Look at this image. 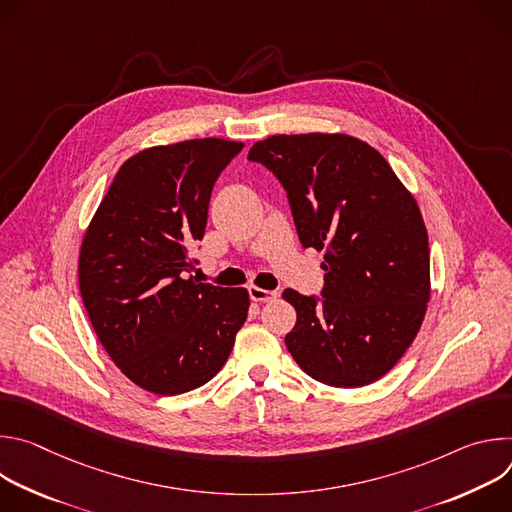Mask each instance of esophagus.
<instances>
[{
	"mask_svg": "<svg viewBox=\"0 0 512 512\" xmlns=\"http://www.w3.org/2000/svg\"><path fill=\"white\" fill-rule=\"evenodd\" d=\"M249 298H251L253 302H273V300L277 298V291L261 289V287L251 285V287H249Z\"/></svg>",
	"mask_w": 512,
	"mask_h": 512,
	"instance_id": "34e87169",
	"label": "esophagus"
}]
</instances>
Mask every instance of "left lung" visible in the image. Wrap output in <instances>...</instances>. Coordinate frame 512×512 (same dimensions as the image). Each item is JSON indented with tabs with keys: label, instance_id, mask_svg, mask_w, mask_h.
Wrapping results in <instances>:
<instances>
[{
	"label": "left lung",
	"instance_id": "8db88e82",
	"mask_svg": "<svg viewBox=\"0 0 512 512\" xmlns=\"http://www.w3.org/2000/svg\"><path fill=\"white\" fill-rule=\"evenodd\" d=\"M247 158L285 188L302 247L326 253L322 298L283 291L298 314L287 350L324 385L375 383L405 354L429 302L415 198L375 148L342 133L271 135Z\"/></svg>",
	"mask_w": 512,
	"mask_h": 512
}]
</instances>
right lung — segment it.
<instances>
[{"label":"right lung","mask_w":512,"mask_h":512,"mask_svg":"<svg viewBox=\"0 0 512 512\" xmlns=\"http://www.w3.org/2000/svg\"><path fill=\"white\" fill-rule=\"evenodd\" d=\"M241 150L204 137L135 154L85 233L79 287L91 324L121 373L150 393L208 383L247 320V289L188 277L214 182Z\"/></svg>","instance_id":"obj_1"}]
</instances>
